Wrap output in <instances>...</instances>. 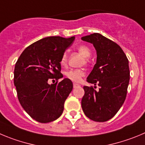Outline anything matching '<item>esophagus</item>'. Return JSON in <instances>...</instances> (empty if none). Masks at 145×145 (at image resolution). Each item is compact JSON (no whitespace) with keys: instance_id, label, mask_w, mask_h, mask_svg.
<instances>
[{"instance_id":"obj_1","label":"esophagus","mask_w":145,"mask_h":145,"mask_svg":"<svg viewBox=\"0 0 145 145\" xmlns=\"http://www.w3.org/2000/svg\"><path fill=\"white\" fill-rule=\"evenodd\" d=\"M80 85L79 84H78V83H73V88H78V87H80Z\"/></svg>"}]
</instances>
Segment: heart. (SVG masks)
Here are the masks:
<instances>
[{
  "label": "heart",
  "instance_id": "heart-1",
  "mask_svg": "<svg viewBox=\"0 0 145 145\" xmlns=\"http://www.w3.org/2000/svg\"><path fill=\"white\" fill-rule=\"evenodd\" d=\"M78 51L80 54H81L82 56L85 58H88L91 56V52L90 49L86 45H81V46H78ZM67 62V52L63 53L62 57L60 59L61 65L65 66L66 65ZM85 62L87 63L88 59H85ZM65 76L68 79L73 82H80L82 78L85 76L86 75V72L83 69H71L65 72Z\"/></svg>",
  "mask_w": 145,
  "mask_h": 145
}]
</instances>
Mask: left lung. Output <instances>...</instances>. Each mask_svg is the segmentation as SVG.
<instances>
[{
  "instance_id": "obj_1",
  "label": "left lung",
  "mask_w": 145,
  "mask_h": 145,
  "mask_svg": "<svg viewBox=\"0 0 145 145\" xmlns=\"http://www.w3.org/2000/svg\"><path fill=\"white\" fill-rule=\"evenodd\" d=\"M81 39L92 44L96 50V63L87 82L100 87L99 91L83 87L82 108L91 120L106 121L115 116L126 99L129 83V60L117 44L99 33Z\"/></svg>"
}]
</instances>
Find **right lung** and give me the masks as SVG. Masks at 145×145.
<instances>
[{"label": "right lung", "instance_id": "1", "mask_svg": "<svg viewBox=\"0 0 145 145\" xmlns=\"http://www.w3.org/2000/svg\"><path fill=\"white\" fill-rule=\"evenodd\" d=\"M74 40L75 37L44 38L26 47L16 63L14 85L18 101L37 121H53L63 112L72 83L68 78L51 85L48 81L63 77L60 72L61 57Z\"/></svg>", "mask_w": 145, "mask_h": 145}]
</instances>
